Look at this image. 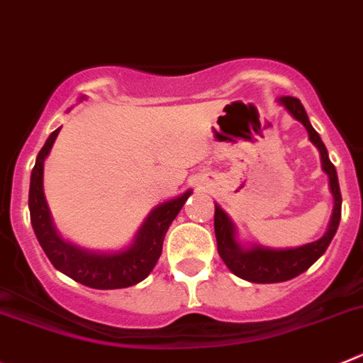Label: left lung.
Masks as SVG:
<instances>
[{"label": "left lung", "instance_id": "1", "mask_svg": "<svg viewBox=\"0 0 363 363\" xmlns=\"http://www.w3.org/2000/svg\"><path fill=\"white\" fill-rule=\"evenodd\" d=\"M282 106H284L291 115L301 122L306 128L310 140L313 142L315 147L320 152L322 169L329 178V189L335 198L333 214H331V221L325 230V234L320 239L308 245H302L297 248H284V250H275V248H264V247H252L242 248L238 241H235V227L232 219L228 218L221 207L216 205L214 212V232L216 241H218V252L223 262L228 266V270L238 277L245 279L250 282H259V284H270V282H282L290 281V279L297 277V275L304 274L325 250H328L329 242L337 234L338 223H340L342 216V194L340 185H338L337 169L331 164V160L328 156V149H325L324 142L320 140L318 133L315 131L313 125L310 124V118L306 115L304 106L301 101L295 97H281L279 99Z\"/></svg>", "mask_w": 363, "mask_h": 363}]
</instances>
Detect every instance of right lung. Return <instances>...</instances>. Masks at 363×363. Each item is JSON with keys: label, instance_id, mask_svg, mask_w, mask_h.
<instances>
[{"label": "right lung", "instance_id": "right-lung-1", "mask_svg": "<svg viewBox=\"0 0 363 363\" xmlns=\"http://www.w3.org/2000/svg\"><path fill=\"white\" fill-rule=\"evenodd\" d=\"M59 131L61 128L55 129L48 136V140L39 151L32 176H30V221H32V228H34L39 245L50 262L59 272L89 288L118 290V288L138 284L155 268L156 261L162 255L165 234L192 191H187L185 194L164 201L152 208L151 214L142 223L140 230L136 232L133 245L125 250L101 254V252H89L75 247L72 242L65 241L53 227L45 192H43V167Z\"/></svg>", "mask_w": 363, "mask_h": 363}]
</instances>
